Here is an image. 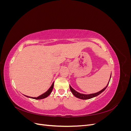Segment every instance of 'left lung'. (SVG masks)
Listing matches in <instances>:
<instances>
[{
	"label": "left lung",
	"instance_id": "1",
	"mask_svg": "<svg viewBox=\"0 0 131 131\" xmlns=\"http://www.w3.org/2000/svg\"><path fill=\"white\" fill-rule=\"evenodd\" d=\"M111 75H112V74H111L110 75V79H109V81H110V78H111ZM109 81L108 82V84H107V85L106 86V87H105V88L102 89V90H101L100 91H99V92H96V93H92V94H82V93H79L78 92H77V91H75L74 89H73L72 87H71V86L70 85V91L71 92H72V93L73 94L74 96L75 97H76L77 98H79V99H81V100H89V99H91V98H92L93 97H96L97 96H98L99 94H100L101 93H102L103 91L106 89V88H107V86H108L109 83Z\"/></svg>",
	"mask_w": 131,
	"mask_h": 131
}]
</instances>
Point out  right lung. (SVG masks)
<instances>
[{
    "instance_id": "1",
    "label": "right lung",
    "mask_w": 131,
    "mask_h": 131,
    "mask_svg": "<svg viewBox=\"0 0 131 131\" xmlns=\"http://www.w3.org/2000/svg\"><path fill=\"white\" fill-rule=\"evenodd\" d=\"M53 85H54V82L52 83V84L51 85V86H50V88L49 89V90H47L46 92H45V93H43V94H41L40 96H39L37 97H28L27 96H25L27 97H28V98H33V99H35V100H41V99H43V98H45L46 97H48L49 95L51 94V92H52V91L53 90Z\"/></svg>"
}]
</instances>
